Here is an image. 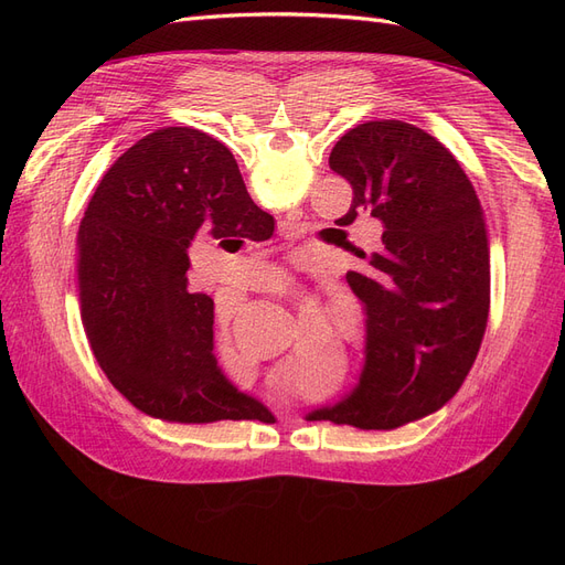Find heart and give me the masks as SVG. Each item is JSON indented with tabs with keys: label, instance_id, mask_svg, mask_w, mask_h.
<instances>
[{
	"label": "heart",
	"instance_id": "1",
	"mask_svg": "<svg viewBox=\"0 0 565 565\" xmlns=\"http://www.w3.org/2000/svg\"><path fill=\"white\" fill-rule=\"evenodd\" d=\"M214 358H216V370H218L221 377L237 382L245 374V361H243V355L237 353L235 341H233L228 328H224L216 334Z\"/></svg>",
	"mask_w": 565,
	"mask_h": 565
}]
</instances>
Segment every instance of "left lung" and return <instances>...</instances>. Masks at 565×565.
<instances>
[{"instance_id": "obj_1", "label": "left lung", "mask_w": 565, "mask_h": 565, "mask_svg": "<svg viewBox=\"0 0 565 565\" xmlns=\"http://www.w3.org/2000/svg\"><path fill=\"white\" fill-rule=\"evenodd\" d=\"M330 167L353 188L339 224L370 214L384 233L361 252L365 270L347 273L367 313L361 382L309 417L391 431L446 405L481 349L490 311L486 216L452 152L401 119L349 129Z\"/></svg>"}]
</instances>
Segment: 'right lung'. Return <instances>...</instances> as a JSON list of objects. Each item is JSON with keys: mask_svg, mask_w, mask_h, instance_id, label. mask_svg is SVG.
Here are the masks:
<instances>
[{"mask_svg": "<svg viewBox=\"0 0 565 565\" xmlns=\"http://www.w3.org/2000/svg\"><path fill=\"white\" fill-rule=\"evenodd\" d=\"M231 150L191 127L136 141L100 179L77 233L84 332L110 384L141 413L177 424L273 422L237 393L212 355L214 301L188 292L185 249L273 235Z\"/></svg>", "mask_w": 565, "mask_h": 565, "instance_id": "right-lung-1", "label": "right lung"}]
</instances>
